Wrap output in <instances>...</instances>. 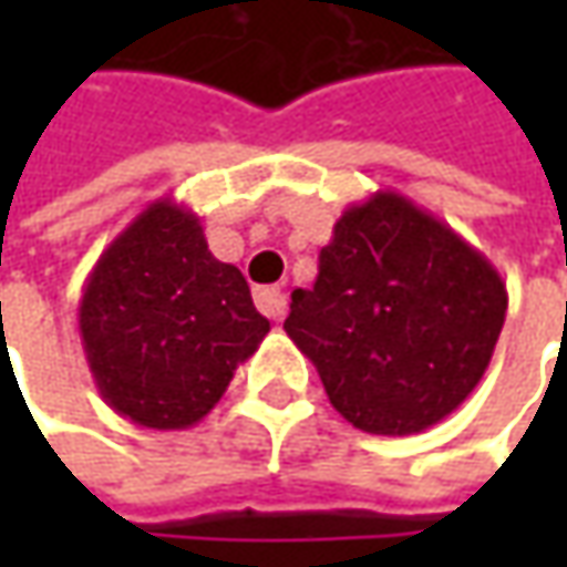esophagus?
Returning a JSON list of instances; mask_svg holds the SVG:
<instances>
[{
	"label": "esophagus",
	"instance_id": "1",
	"mask_svg": "<svg viewBox=\"0 0 567 567\" xmlns=\"http://www.w3.org/2000/svg\"><path fill=\"white\" fill-rule=\"evenodd\" d=\"M255 306H258L268 318L280 321V318L287 316V293H284L280 287H261V290L255 293Z\"/></svg>",
	"mask_w": 567,
	"mask_h": 567
}]
</instances>
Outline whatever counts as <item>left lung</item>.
Wrapping results in <instances>:
<instances>
[{"mask_svg":"<svg viewBox=\"0 0 567 567\" xmlns=\"http://www.w3.org/2000/svg\"><path fill=\"white\" fill-rule=\"evenodd\" d=\"M505 312V280L483 251L410 198L375 192L340 214L284 331L347 423L416 435L480 384Z\"/></svg>","mask_w":567,"mask_h":567,"instance_id":"8db88e82","label":"left lung"}]
</instances>
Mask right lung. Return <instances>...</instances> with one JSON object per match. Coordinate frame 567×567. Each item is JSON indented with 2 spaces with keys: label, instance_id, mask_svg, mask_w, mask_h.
<instances>
[{
  "label": "right lung",
  "instance_id": "right-lung-1",
  "mask_svg": "<svg viewBox=\"0 0 567 567\" xmlns=\"http://www.w3.org/2000/svg\"><path fill=\"white\" fill-rule=\"evenodd\" d=\"M97 391L144 429H188L224 398L271 321L239 268L207 249L198 214L161 198L106 246L78 306Z\"/></svg>",
  "mask_w": 567,
  "mask_h": 567
}]
</instances>
